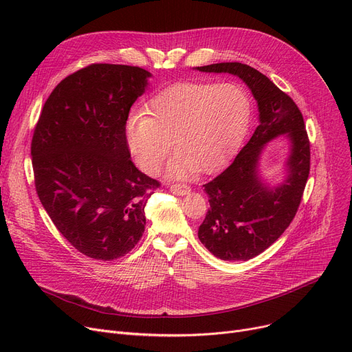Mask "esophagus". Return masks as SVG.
I'll list each match as a JSON object with an SVG mask.
<instances>
[{
  "label": "esophagus",
  "mask_w": 352,
  "mask_h": 352,
  "mask_svg": "<svg viewBox=\"0 0 352 352\" xmlns=\"http://www.w3.org/2000/svg\"><path fill=\"white\" fill-rule=\"evenodd\" d=\"M170 191L175 195H186L191 191V188L186 184H173V186H170Z\"/></svg>",
  "instance_id": "1"
}]
</instances>
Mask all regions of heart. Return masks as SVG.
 <instances>
[{"mask_svg":"<svg viewBox=\"0 0 352 352\" xmlns=\"http://www.w3.org/2000/svg\"><path fill=\"white\" fill-rule=\"evenodd\" d=\"M248 98L235 84L179 82L165 88L125 125V142L146 174H157L171 144L166 174L215 171L232 151L248 118Z\"/></svg>","mask_w":352,"mask_h":352,"instance_id":"1","label":"heart"}]
</instances>
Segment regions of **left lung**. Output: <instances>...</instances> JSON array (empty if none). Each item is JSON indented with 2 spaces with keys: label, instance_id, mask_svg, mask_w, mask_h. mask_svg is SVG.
<instances>
[{
  "label": "left lung",
  "instance_id": "8db88e82",
  "mask_svg": "<svg viewBox=\"0 0 352 352\" xmlns=\"http://www.w3.org/2000/svg\"><path fill=\"white\" fill-rule=\"evenodd\" d=\"M241 78L258 105V126L227 170L206 184L210 210L198 228L199 241L219 260L247 261L278 239L294 219L309 174V141L300 108L268 77L241 63L195 67ZM289 140L286 177L275 186L259 173L263 148Z\"/></svg>",
  "mask_w": 352,
  "mask_h": 352
}]
</instances>
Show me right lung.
Segmentation results:
<instances>
[{
	"label": "right lung",
	"instance_id": "right-lung-1",
	"mask_svg": "<svg viewBox=\"0 0 352 352\" xmlns=\"http://www.w3.org/2000/svg\"><path fill=\"white\" fill-rule=\"evenodd\" d=\"M148 78L140 67L88 65L54 88L35 126L36 194L67 241L94 260H117L137 245L146 201L160 187L125 142L129 109Z\"/></svg>",
	"mask_w": 352,
	"mask_h": 352
}]
</instances>
